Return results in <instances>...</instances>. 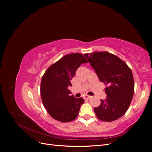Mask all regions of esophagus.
Wrapping results in <instances>:
<instances>
[{
    "instance_id": "esophagus-1",
    "label": "esophagus",
    "mask_w": 152,
    "mask_h": 152,
    "mask_svg": "<svg viewBox=\"0 0 152 152\" xmlns=\"http://www.w3.org/2000/svg\"><path fill=\"white\" fill-rule=\"evenodd\" d=\"M91 98V96H88V95H85V96H84V98H85V99H89Z\"/></svg>"
}]
</instances>
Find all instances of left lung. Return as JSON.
<instances>
[{
  "instance_id": "8db88e82",
  "label": "left lung",
  "mask_w": 152,
  "mask_h": 152,
  "mask_svg": "<svg viewBox=\"0 0 152 152\" xmlns=\"http://www.w3.org/2000/svg\"><path fill=\"white\" fill-rule=\"evenodd\" d=\"M100 82L105 88L107 97L94 108L101 121L112 122L126 113L131 104L134 89L132 73L127 64L115 55L107 51L85 54Z\"/></svg>"
}]
</instances>
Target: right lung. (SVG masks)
<instances>
[{"mask_svg":"<svg viewBox=\"0 0 152 152\" xmlns=\"http://www.w3.org/2000/svg\"><path fill=\"white\" fill-rule=\"evenodd\" d=\"M87 63L81 54H70L64 56L45 71L41 80L40 95L44 108L55 120L70 122L79 115L84 100L71 96L68 87L72 86L70 80L78 68Z\"/></svg>","mask_w":152,"mask_h":152,"instance_id":"1","label":"right lung"}]
</instances>
